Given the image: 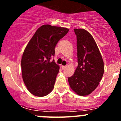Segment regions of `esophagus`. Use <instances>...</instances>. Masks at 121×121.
<instances>
[{
	"instance_id": "obj_1",
	"label": "esophagus",
	"mask_w": 121,
	"mask_h": 121,
	"mask_svg": "<svg viewBox=\"0 0 121 121\" xmlns=\"http://www.w3.org/2000/svg\"><path fill=\"white\" fill-rule=\"evenodd\" d=\"M66 67H67L66 65H62V66H61V68H62V69H65V68H66Z\"/></svg>"
}]
</instances>
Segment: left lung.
Returning a JSON list of instances; mask_svg holds the SVG:
<instances>
[{"instance_id": "left-lung-1", "label": "left lung", "mask_w": 121, "mask_h": 121, "mask_svg": "<svg viewBox=\"0 0 121 121\" xmlns=\"http://www.w3.org/2000/svg\"><path fill=\"white\" fill-rule=\"evenodd\" d=\"M77 36L78 66L68 78L71 88L81 96L90 94L102 79L104 65L102 56L91 34L82 29H74Z\"/></svg>"}]
</instances>
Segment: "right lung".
<instances>
[{
    "label": "right lung",
    "instance_id": "add662e5",
    "mask_svg": "<svg viewBox=\"0 0 121 121\" xmlns=\"http://www.w3.org/2000/svg\"><path fill=\"white\" fill-rule=\"evenodd\" d=\"M69 29L43 25L37 29L27 45L22 58L23 81L29 92L37 97H44L54 88L60 67L54 60L55 47Z\"/></svg>",
    "mask_w": 121,
    "mask_h": 121
}]
</instances>
